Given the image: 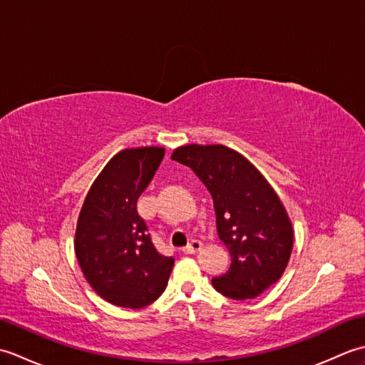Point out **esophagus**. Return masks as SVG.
<instances>
[{
  "instance_id": "1",
  "label": "esophagus",
  "mask_w": 365,
  "mask_h": 365,
  "mask_svg": "<svg viewBox=\"0 0 365 365\" xmlns=\"http://www.w3.org/2000/svg\"><path fill=\"white\" fill-rule=\"evenodd\" d=\"M204 247V243L200 242V240H192L191 243H188L187 246L183 247V252L185 254H195V252H199L200 250Z\"/></svg>"
}]
</instances>
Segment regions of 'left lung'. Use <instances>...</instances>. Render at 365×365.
I'll return each instance as SVG.
<instances>
[{"label":"left lung","mask_w":365,"mask_h":365,"mask_svg":"<svg viewBox=\"0 0 365 365\" xmlns=\"http://www.w3.org/2000/svg\"><path fill=\"white\" fill-rule=\"evenodd\" d=\"M170 160L195 170L213 197L218 235L232 259L227 273L212 279L215 289L234 299H252L268 290L289 265L294 235L277 192L227 145H180Z\"/></svg>","instance_id":"8db88e82"}]
</instances>
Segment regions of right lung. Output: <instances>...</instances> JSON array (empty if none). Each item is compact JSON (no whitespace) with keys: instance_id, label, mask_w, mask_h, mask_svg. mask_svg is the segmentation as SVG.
I'll return each mask as SVG.
<instances>
[{"instance_id":"add662e5","label":"right lung","mask_w":365,"mask_h":365,"mask_svg":"<svg viewBox=\"0 0 365 365\" xmlns=\"http://www.w3.org/2000/svg\"><path fill=\"white\" fill-rule=\"evenodd\" d=\"M163 157L165 147L155 145L115 153L91 185L76 221L73 246L83 276L114 306H149L174 267L153 246L136 207Z\"/></svg>"}]
</instances>
